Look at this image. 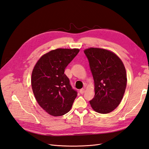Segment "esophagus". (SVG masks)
Listing matches in <instances>:
<instances>
[{
    "mask_svg": "<svg viewBox=\"0 0 149 149\" xmlns=\"http://www.w3.org/2000/svg\"><path fill=\"white\" fill-rule=\"evenodd\" d=\"M84 92H85V89H84V88L81 89L79 90V93H80L81 94H83Z\"/></svg>",
    "mask_w": 149,
    "mask_h": 149,
    "instance_id": "esophagus-1",
    "label": "esophagus"
}]
</instances>
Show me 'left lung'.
<instances>
[{
  "label": "left lung",
  "instance_id": "1",
  "mask_svg": "<svg viewBox=\"0 0 149 149\" xmlns=\"http://www.w3.org/2000/svg\"><path fill=\"white\" fill-rule=\"evenodd\" d=\"M84 53L89 61L94 81L95 95L89 101L93 109L101 114L114 111L123 100L127 74L123 61L105 49L89 48Z\"/></svg>",
  "mask_w": 149,
  "mask_h": 149
}]
</instances>
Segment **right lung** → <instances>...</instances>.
Here are the masks:
<instances>
[{
	"instance_id": "right-lung-1",
	"label": "right lung",
	"mask_w": 149,
	"mask_h": 149,
	"mask_svg": "<svg viewBox=\"0 0 149 149\" xmlns=\"http://www.w3.org/2000/svg\"><path fill=\"white\" fill-rule=\"evenodd\" d=\"M79 52L76 48L53 49L40 58L33 70L31 83L36 100L53 116L68 112L77 96L64 72Z\"/></svg>"
}]
</instances>
